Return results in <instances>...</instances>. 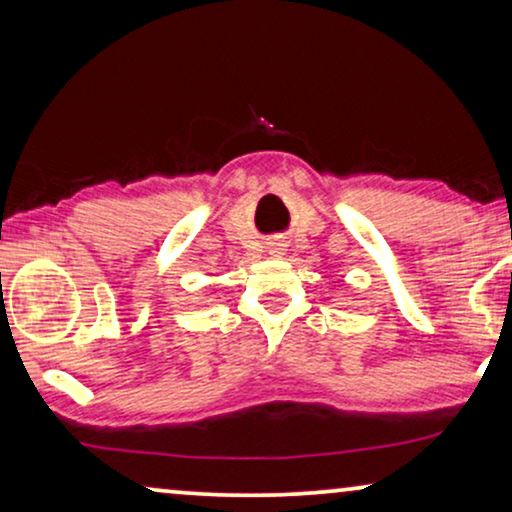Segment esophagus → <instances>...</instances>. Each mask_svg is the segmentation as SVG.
<instances>
[{"label":"esophagus","mask_w":512,"mask_h":512,"mask_svg":"<svg viewBox=\"0 0 512 512\" xmlns=\"http://www.w3.org/2000/svg\"><path fill=\"white\" fill-rule=\"evenodd\" d=\"M276 250H283V248H276Z\"/></svg>","instance_id":"obj_1"}]
</instances>
